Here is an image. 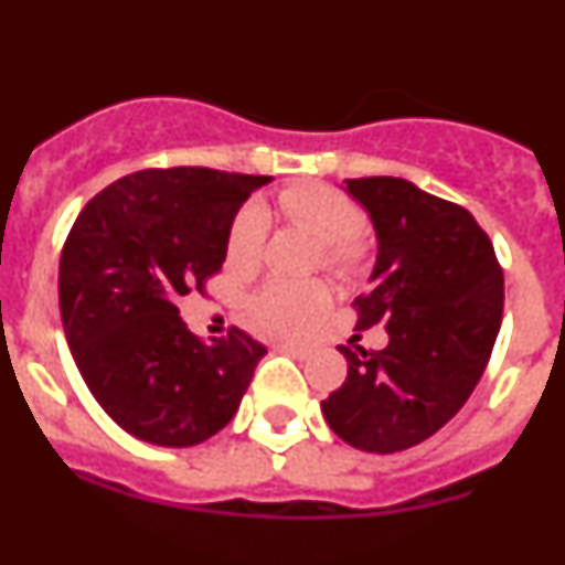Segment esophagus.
Listing matches in <instances>:
<instances>
[{
    "label": "esophagus",
    "mask_w": 565,
    "mask_h": 565,
    "mask_svg": "<svg viewBox=\"0 0 565 565\" xmlns=\"http://www.w3.org/2000/svg\"><path fill=\"white\" fill-rule=\"evenodd\" d=\"M279 351L291 353V356H297V359H308V356H311V348H306V344H294V342L279 344Z\"/></svg>",
    "instance_id": "34e87169"
}]
</instances>
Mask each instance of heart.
<instances>
[{"label": "heart", "mask_w": 565, "mask_h": 565, "mask_svg": "<svg viewBox=\"0 0 565 565\" xmlns=\"http://www.w3.org/2000/svg\"><path fill=\"white\" fill-rule=\"evenodd\" d=\"M279 212L294 226L306 228L326 243V263L342 274H351L362 266L364 252L359 234L364 232V209L353 198L328 183H306L288 186L277 198ZM268 217L259 203H246L228 228V257L234 263H248L259 254L266 239ZM328 291L322 282H288L271 279L257 291L248 294L246 313L252 326L271 333H299L311 326L317 313L326 308Z\"/></svg>", "instance_id": "heart-1"}]
</instances>
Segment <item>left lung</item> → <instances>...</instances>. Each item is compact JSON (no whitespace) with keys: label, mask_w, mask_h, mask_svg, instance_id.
<instances>
[{"label":"left lung","mask_w":565,"mask_h":565,"mask_svg":"<svg viewBox=\"0 0 565 565\" xmlns=\"http://www.w3.org/2000/svg\"><path fill=\"white\" fill-rule=\"evenodd\" d=\"M379 239L373 282L353 299L356 328L384 326L382 351L339 344L348 379L322 402L342 441L367 452L416 447L450 422L495 348L503 268L492 239L458 203L404 178H353Z\"/></svg>","instance_id":"left-lung-1"}]
</instances>
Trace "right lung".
I'll return each mask as SVG.
<instances>
[{"label":"right lung","instance_id":"obj_1","mask_svg":"<svg viewBox=\"0 0 565 565\" xmlns=\"http://www.w3.org/2000/svg\"><path fill=\"white\" fill-rule=\"evenodd\" d=\"M268 181L141 169L102 189L70 228L58 263L64 337L89 393L129 436L192 447L237 413L266 348L239 328L203 342L174 302L206 294L234 214Z\"/></svg>","mask_w":565,"mask_h":565}]
</instances>
